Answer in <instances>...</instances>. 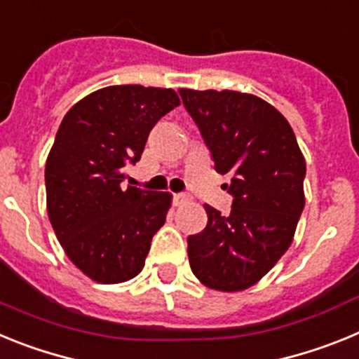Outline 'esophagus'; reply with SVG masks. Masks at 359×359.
I'll return each mask as SVG.
<instances>
[{"instance_id":"1","label":"esophagus","mask_w":359,"mask_h":359,"mask_svg":"<svg viewBox=\"0 0 359 359\" xmlns=\"http://www.w3.org/2000/svg\"><path fill=\"white\" fill-rule=\"evenodd\" d=\"M174 201H176L177 205H183V203L190 201V198L187 194H176V196H174Z\"/></svg>"}]
</instances>
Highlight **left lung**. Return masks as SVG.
<instances>
[{"label": "left lung", "mask_w": 359, "mask_h": 359, "mask_svg": "<svg viewBox=\"0 0 359 359\" xmlns=\"http://www.w3.org/2000/svg\"><path fill=\"white\" fill-rule=\"evenodd\" d=\"M187 111L228 174L230 215L205 205L208 223L189 237V262L203 286L224 293L252 287L293 243L306 205V160L290 122L252 93L182 88Z\"/></svg>", "instance_id": "left-lung-1"}]
</instances>
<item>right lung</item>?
<instances>
[{"label": "right lung", "mask_w": 359, "mask_h": 359, "mask_svg": "<svg viewBox=\"0 0 359 359\" xmlns=\"http://www.w3.org/2000/svg\"><path fill=\"white\" fill-rule=\"evenodd\" d=\"M180 106L170 88L107 86L62 118L46 158V210L69 261L98 284L131 280L144 269L152 236L163 226L169 192L129 185L154 123Z\"/></svg>", "instance_id": "obj_1"}]
</instances>
